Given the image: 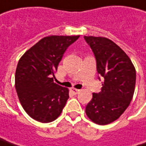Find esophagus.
<instances>
[{
	"instance_id": "esophagus-1",
	"label": "esophagus",
	"mask_w": 146,
	"mask_h": 146,
	"mask_svg": "<svg viewBox=\"0 0 146 146\" xmlns=\"http://www.w3.org/2000/svg\"><path fill=\"white\" fill-rule=\"evenodd\" d=\"M71 91L73 92V94H79V92H80L79 89H77V88H71Z\"/></svg>"
}]
</instances>
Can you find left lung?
Here are the masks:
<instances>
[{
	"label": "left lung",
	"instance_id": "obj_1",
	"mask_svg": "<svg viewBox=\"0 0 146 146\" xmlns=\"http://www.w3.org/2000/svg\"><path fill=\"white\" fill-rule=\"evenodd\" d=\"M84 39L95 56L98 73L104 78L101 91L94 93L87 104L86 114L95 124L108 125L119 118L132 100L135 68L128 55L110 39L92 36Z\"/></svg>",
	"mask_w": 146,
	"mask_h": 146
}]
</instances>
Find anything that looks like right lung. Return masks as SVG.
<instances>
[{"label": "right lung", "mask_w": 146, "mask_h": 146, "mask_svg": "<svg viewBox=\"0 0 146 146\" xmlns=\"http://www.w3.org/2000/svg\"><path fill=\"white\" fill-rule=\"evenodd\" d=\"M79 36L43 37L21 58L15 86L21 104L33 119L49 123L62 111L69 98L68 89L53 81L54 73L67 48Z\"/></svg>", "instance_id": "right-lung-1"}]
</instances>
